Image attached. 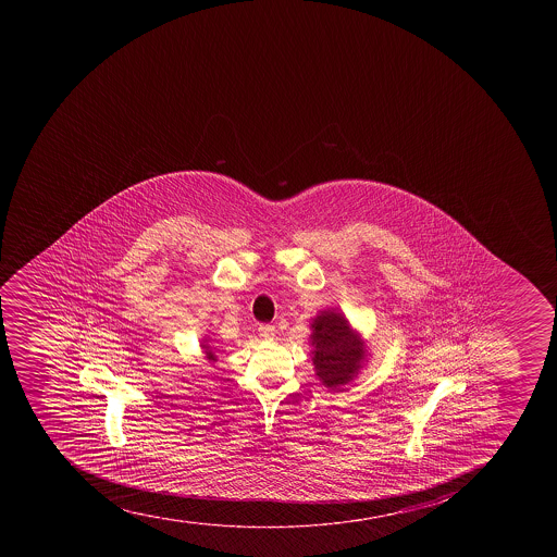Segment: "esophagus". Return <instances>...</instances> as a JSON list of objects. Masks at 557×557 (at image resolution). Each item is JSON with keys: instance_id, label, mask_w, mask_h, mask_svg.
Segmentation results:
<instances>
[{"instance_id": "obj_1", "label": "esophagus", "mask_w": 557, "mask_h": 557, "mask_svg": "<svg viewBox=\"0 0 557 557\" xmlns=\"http://www.w3.org/2000/svg\"><path fill=\"white\" fill-rule=\"evenodd\" d=\"M259 336L263 337V339H272L275 336V326L274 325H259L258 329Z\"/></svg>"}]
</instances>
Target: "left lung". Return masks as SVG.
I'll list each match as a JSON object with an SVG mask.
<instances>
[{"instance_id":"obj_1","label":"left lung","mask_w":557,"mask_h":557,"mask_svg":"<svg viewBox=\"0 0 557 557\" xmlns=\"http://www.w3.org/2000/svg\"><path fill=\"white\" fill-rule=\"evenodd\" d=\"M310 345L315 375L323 385L336 391L359 374L367 359L364 342L337 310H323L310 323Z\"/></svg>"}]
</instances>
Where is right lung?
Returning a JSON list of instances; mask_svg holds the SVG:
<instances>
[{
    "label": "right lung",
    "mask_w": 557,
    "mask_h": 557,
    "mask_svg": "<svg viewBox=\"0 0 557 557\" xmlns=\"http://www.w3.org/2000/svg\"><path fill=\"white\" fill-rule=\"evenodd\" d=\"M201 348H205V354H207V358H209L210 361H215V354L212 352V348H210L209 339H203Z\"/></svg>",
    "instance_id": "right-lung-1"
}]
</instances>
